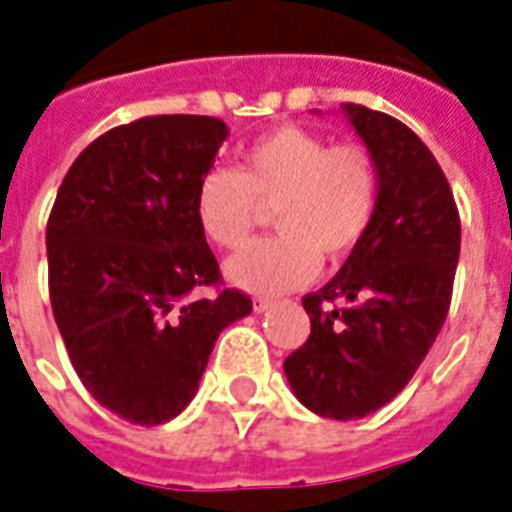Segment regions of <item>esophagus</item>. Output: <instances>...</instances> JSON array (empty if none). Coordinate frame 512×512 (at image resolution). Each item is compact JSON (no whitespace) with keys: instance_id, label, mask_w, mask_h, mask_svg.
I'll list each match as a JSON object with an SVG mask.
<instances>
[{"instance_id":"obj_1","label":"esophagus","mask_w":512,"mask_h":512,"mask_svg":"<svg viewBox=\"0 0 512 512\" xmlns=\"http://www.w3.org/2000/svg\"><path fill=\"white\" fill-rule=\"evenodd\" d=\"M270 307H273V299H268V297L255 299V313H265V310H270Z\"/></svg>"}]
</instances>
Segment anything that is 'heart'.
<instances>
[{"label": "heart", "mask_w": 512, "mask_h": 512, "mask_svg": "<svg viewBox=\"0 0 512 512\" xmlns=\"http://www.w3.org/2000/svg\"><path fill=\"white\" fill-rule=\"evenodd\" d=\"M260 205L273 207L278 236L236 252L226 276L247 292H289L318 273L321 257L339 263L363 242L378 207L376 162L357 144L273 128L244 149L236 170H207L194 213L210 242L234 249L247 242Z\"/></svg>", "instance_id": "heart-1"}]
</instances>
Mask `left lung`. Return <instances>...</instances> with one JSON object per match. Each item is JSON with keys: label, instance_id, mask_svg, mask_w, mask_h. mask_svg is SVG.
I'll list each match as a JSON object with an SVG mask.
<instances>
[{"label": "left lung", "instance_id": "1", "mask_svg": "<svg viewBox=\"0 0 512 512\" xmlns=\"http://www.w3.org/2000/svg\"><path fill=\"white\" fill-rule=\"evenodd\" d=\"M342 115L376 162V218L342 270L302 299L310 336L284 373L307 410L355 421L405 389L442 331L460 218L439 162L405 123L352 102Z\"/></svg>", "mask_w": 512, "mask_h": 512}]
</instances>
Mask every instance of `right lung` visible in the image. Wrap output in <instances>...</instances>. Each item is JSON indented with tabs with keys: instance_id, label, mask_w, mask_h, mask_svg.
Wrapping results in <instances>:
<instances>
[{
	"instance_id": "add662e5",
	"label": "right lung",
	"mask_w": 512,
	"mask_h": 512,
	"mask_svg": "<svg viewBox=\"0 0 512 512\" xmlns=\"http://www.w3.org/2000/svg\"><path fill=\"white\" fill-rule=\"evenodd\" d=\"M226 139L205 115L112 128L70 165L49 215V299L70 363L139 426L184 413L220 331L252 313L236 289L199 297L220 270L194 199Z\"/></svg>"
}]
</instances>
